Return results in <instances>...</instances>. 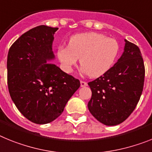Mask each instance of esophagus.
Segmentation results:
<instances>
[{"instance_id": "1", "label": "esophagus", "mask_w": 152, "mask_h": 152, "mask_svg": "<svg viewBox=\"0 0 152 152\" xmlns=\"http://www.w3.org/2000/svg\"><path fill=\"white\" fill-rule=\"evenodd\" d=\"M87 86V83H86V82L84 81H81L80 82V86L81 87H85Z\"/></svg>"}]
</instances>
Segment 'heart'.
Wrapping results in <instances>:
<instances>
[{
    "mask_svg": "<svg viewBox=\"0 0 152 152\" xmlns=\"http://www.w3.org/2000/svg\"><path fill=\"white\" fill-rule=\"evenodd\" d=\"M119 52L120 45L116 39L104 34L89 32L71 37L68 47H58L56 56L64 72H72L80 59L83 71L89 77L98 78L112 69Z\"/></svg>",
    "mask_w": 152,
    "mask_h": 152,
    "instance_id": "1",
    "label": "heart"
}]
</instances>
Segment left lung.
I'll return each mask as SVG.
<instances>
[{
    "mask_svg": "<svg viewBox=\"0 0 152 152\" xmlns=\"http://www.w3.org/2000/svg\"><path fill=\"white\" fill-rule=\"evenodd\" d=\"M124 52L103 76L89 82L91 114L105 125L122 123L136 107L142 93L145 66L139 48L125 39Z\"/></svg>",
    "mask_w": 152,
    "mask_h": 152,
    "instance_id": "left-lung-1",
    "label": "left lung"
}]
</instances>
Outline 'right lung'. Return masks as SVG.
<instances>
[{
    "mask_svg": "<svg viewBox=\"0 0 152 152\" xmlns=\"http://www.w3.org/2000/svg\"><path fill=\"white\" fill-rule=\"evenodd\" d=\"M57 27L40 25L22 34L9 50L7 85L20 113L36 124L58 118L80 86V80L49 62Z\"/></svg>",
    "mask_w": 152,
    "mask_h": 152,
    "instance_id": "obj_1",
    "label": "right lung"
}]
</instances>
